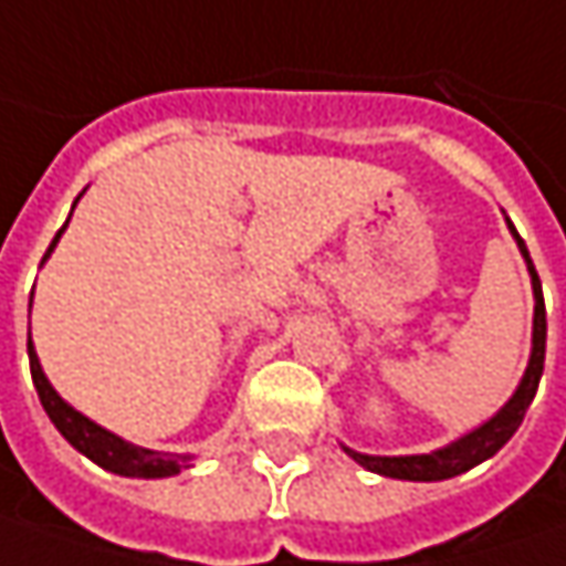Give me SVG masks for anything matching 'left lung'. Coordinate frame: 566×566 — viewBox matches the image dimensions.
I'll use <instances>...</instances> for the list:
<instances>
[{
  "instance_id": "obj_1",
  "label": "left lung",
  "mask_w": 566,
  "mask_h": 566,
  "mask_svg": "<svg viewBox=\"0 0 566 566\" xmlns=\"http://www.w3.org/2000/svg\"><path fill=\"white\" fill-rule=\"evenodd\" d=\"M510 230H513L515 243H518V252L525 255V265H528V275H532V294H535L532 355H528V368H525L522 381L515 387V394L503 403V410L496 416H490L483 426L471 429L468 436H461L458 442H451L446 449L429 451V454H397V458H387V454H361V451H352L343 446V451L352 454L365 471L381 474V478H397V481H449V478H458V474L478 468L486 458H493L496 451L513 439L515 429L522 426L525 410L532 407L538 381H542V371H545L548 319H545V297H542V282H538V272L532 265V255L525 250L522 237L515 233L513 223H510Z\"/></svg>"
}]
</instances>
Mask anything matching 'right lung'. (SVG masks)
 Wrapping results in <instances>:
<instances>
[{"label": "right lung", "mask_w": 566, "mask_h": 566, "mask_svg": "<svg viewBox=\"0 0 566 566\" xmlns=\"http://www.w3.org/2000/svg\"><path fill=\"white\" fill-rule=\"evenodd\" d=\"M80 201V198H76ZM73 217V214H70ZM70 223V220H66ZM66 223L56 230L53 237L51 250L44 252V259L51 255L56 240L63 237ZM34 294V291H31ZM28 361H31V378H34V387H38V397H41V407L48 410L51 422L60 429V436L73 446L76 451H83L85 458H92L98 468L112 471V474H120V478H172L179 474L182 468H188V458L182 454H166V451H150L134 446V442H124L120 436L102 429L98 422H92L88 416H83L80 410H73L56 390L53 384L48 381L41 361H38V352H34V343L28 339Z\"/></svg>", "instance_id": "1"}]
</instances>
